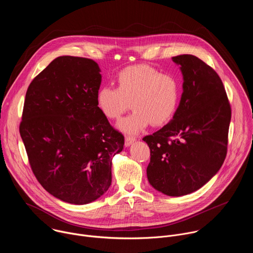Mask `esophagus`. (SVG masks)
<instances>
[{
    "mask_svg": "<svg viewBox=\"0 0 253 253\" xmlns=\"http://www.w3.org/2000/svg\"><path fill=\"white\" fill-rule=\"evenodd\" d=\"M136 141V138L135 137H132V136H126L125 137V146L126 147H129L132 143H134Z\"/></svg>",
    "mask_w": 253,
    "mask_h": 253,
    "instance_id": "esophagus-1",
    "label": "esophagus"
}]
</instances>
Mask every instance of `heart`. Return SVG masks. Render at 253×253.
<instances>
[{
	"mask_svg": "<svg viewBox=\"0 0 253 253\" xmlns=\"http://www.w3.org/2000/svg\"><path fill=\"white\" fill-rule=\"evenodd\" d=\"M117 88L101 87L96 95L99 110L108 119H118L129 108L133 112L121 119L117 127L136 134L150 123L160 126L175 114L181 96V84L172 73H160L149 65L129 66L116 76Z\"/></svg>",
	"mask_w": 253,
	"mask_h": 253,
	"instance_id": "heart-1",
	"label": "heart"
}]
</instances>
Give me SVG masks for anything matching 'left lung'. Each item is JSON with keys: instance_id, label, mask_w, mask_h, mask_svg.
Masks as SVG:
<instances>
[{"instance_id": "left-lung-1", "label": "left lung", "mask_w": 253, "mask_h": 253, "mask_svg": "<svg viewBox=\"0 0 253 253\" xmlns=\"http://www.w3.org/2000/svg\"><path fill=\"white\" fill-rule=\"evenodd\" d=\"M183 93L172 120L143 138L150 148L149 183L168 196L192 193L217 173L227 153L231 108L221 79L193 55L172 58Z\"/></svg>"}]
</instances>
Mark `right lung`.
<instances>
[{
  "label": "right lung",
  "mask_w": 253,
  "mask_h": 253,
  "mask_svg": "<svg viewBox=\"0 0 253 253\" xmlns=\"http://www.w3.org/2000/svg\"><path fill=\"white\" fill-rule=\"evenodd\" d=\"M87 58L62 56L31 82L20 134L34 175L54 197L83 205L111 185L124 136L99 110L102 76Z\"/></svg>",
  "instance_id": "1"
}]
</instances>
